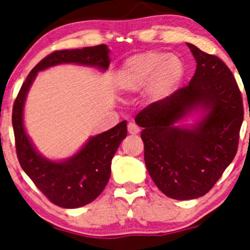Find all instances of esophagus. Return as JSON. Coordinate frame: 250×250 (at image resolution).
I'll return each mask as SVG.
<instances>
[{"label":"esophagus","instance_id":"obj_1","mask_svg":"<svg viewBox=\"0 0 250 250\" xmlns=\"http://www.w3.org/2000/svg\"><path fill=\"white\" fill-rule=\"evenodd\" d=\"M139 132H140V128L138 127L135 123H128V133H129V134L135 135Z\"/></svg>","mask_w":250,"mask_h":250}]
</instances>
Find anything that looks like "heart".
Segmentation results:
<instances>
[{
	"instance_id": "b5f03b06",
	"label": "heart",
	"mask_w": 250,
	"mask_h": 250,
	"mask_svg": "<svg viewBox=\"0 0 250 250\" xmlns=\"http://www.w3.org/2000/svg\"><path fill=\"white\" fill-rule=\"evenodd\" d=\"M185 71V64L176 55L148 50L125 60L117 72V84L127 92H139L148 87V94L153 99H163L180 87Z\"/></svg>"
}]
</instances>
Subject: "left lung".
<instances>
[{"mask_svg": "<svg viewBox=\"0 0 250 250\" xmlns=\"http://www.w3.org/2000/svg\"><path fill=\"white\" fill-rule=\"evenodd\" d=\"M196 59L190 83L135 117L143 127L144 160L151 179L173 200H193L215 185L236 156L243 100L232 72L215 55L186 43ZM204 113L191 127L177 123Z\"/></svg>", "mask_w": 250, "mask_h": 250, "instance_id": "obj_1", "label": "left lung"}]
</instances>
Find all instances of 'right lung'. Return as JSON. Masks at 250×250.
Listing matches in <instances>:
<instances>
[{"label":"right lung","instance_id":"right-lung-1","mask_svg":"<svg viewBox=\"0 0 250 250\" xmlns=\"http://www.w3.org/2000/svg\"><path fill=\"white\" fill-rule=\"evenodd\" d=\"M109 53L106 44L50 53L27 75L14 102L12 123L20 166L48 200L62 208L71 209L85 206L103 192L110 179L113 155L121 141L127 137V122L122 121L107 132L92 137L76 155L57 162L37 152L25 132V99L32 82L42 70L72 62L105 71L110 65Z\"/></svg>","mask_w":250,"mask_h":250}]
</instances>
